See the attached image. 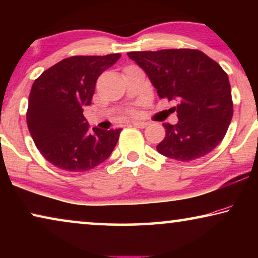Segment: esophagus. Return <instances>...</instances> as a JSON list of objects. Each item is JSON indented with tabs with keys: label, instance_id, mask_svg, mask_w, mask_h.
<instances>
[{
	"label": "esophagus",
	"instance_id": "1",
	"mask_svg": "<svg viewBox=\"0 0 258 258\" xmlns=\"http://www.w3.org/2000/svg\"><path fill=\"white\" fill-rule=\"evenodd\" d=\"M133 125L137 126V128H146V126L148 125L147 122H139V121H133Z\"/></svg>",
	"mask_w": 258,
	"mask_h": 258
}]
</instances>
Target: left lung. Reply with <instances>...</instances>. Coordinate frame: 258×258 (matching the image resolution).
<instances>
[{"instance_id":"1","label":"left lung","mask_w":258,"mask_h":258,"mask_svg":"<svg viewBox=\"0 0 258 258\" xmlns=\"http://www.w3.org/2000/svg\"><path fill=\"white\" fill-rule=\"evenodd\" d=\"M128 56L149 77L161 98L176 101L178 122L163 123L156 147L164 156L189 162L216 148L232 118L231 88L221 66L195 49L132 51Z\"/></svg>"}]
</instances>
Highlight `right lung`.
<instances>
[{"label":"right lung","mask_w":258,"mask_h":258,"mask_svg":"<svg viewBox=\"0 0 258 258\" xmlns=\"http://www.w3.org/2000/svg\"><path fill=\"white\" fill-rule=\"evenodd\" d=\"M121 54L72 56L41 74L31 87L27 124L45 160L66 171H87L110 156L122 129H89L83 108L91 104L98 76Z\"/></svg>","instance_id":"obj_1"}]
</instances>
